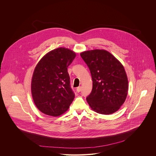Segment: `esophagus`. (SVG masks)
I'll use <instances>...</instances> for the list:
<instances>
[{
    "mask_svg": "<svg viewBox=\"0 0 156 156\" xmlns=\"http://www.w3.org/2000/svg\"><path fill=\"white\" fill-rule=\"evenodd\" d=\"M81 90H82V87H79L77 88V92H80L81 91Z\"/></svg>",
    "mask_w": 156,
    "mask_h": 156,
    "instance_id": "esophagus-1",
    "label": "esophagus"
}]
</instances>
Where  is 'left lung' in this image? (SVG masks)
Wrapping results in <instances>:
<instances>
[{"label": "left lung", "mask_w": 156, "mask_h": 156, "mask_svg": "<svg viewBox=\"0 0 156 156\" xmlns=\"http://www.w3.org/2000/svg\"><path fill=\"white\" fill-rule=\"evenodd\" d=\"M80 56L89 68L92 79V89L87 97L90 107L103 115L117 111L124 103L129 88L123 66L105 50L83 51Z\"/></svg>", "instance_id": "left-lung-1"}]
</instances>
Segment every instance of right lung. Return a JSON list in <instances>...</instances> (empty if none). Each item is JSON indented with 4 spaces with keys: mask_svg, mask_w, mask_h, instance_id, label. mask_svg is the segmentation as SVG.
<instances>
[{
    "mask_svg": "<svg viewBox=\"0 0 156 156\" xmlns=\"http://www.w3.org/2000/svg\"><path fill=\"white\" fill-rule=\"evenodd\" d=\"M76 53L66 48L54 49L44 55L35 67L31 82L32 98L43 113L57 116L68 109L74 98L67 67Z\"/></svg>",
    "mask_w": 156,
    "mask_h": 156,
    "instance_id": "right-lung-1",
    "label": "right lung"
}]
</instances>
